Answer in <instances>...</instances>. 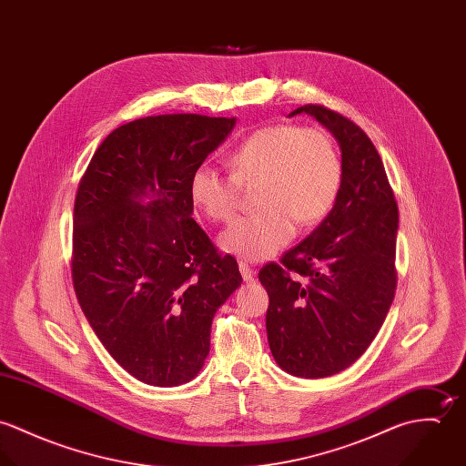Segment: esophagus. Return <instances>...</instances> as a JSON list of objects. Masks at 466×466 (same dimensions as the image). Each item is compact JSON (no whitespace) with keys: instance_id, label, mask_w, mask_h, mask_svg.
I'll use <instances>...</instances> for the list:
<instances>
[{"instance_id":"esophagus-1","label":"esophagus","mask_w":466,"mask_h":466,"mask_svg":"<svg viewBox=\"0 0 466 466\" xmlns=\"http://www.w3.org/2000/svg\"><path fill=\"white\" fill-rule=\"evenodd\" d=\"M238 268H240V274H242L244 281H253L255 279V268L253 267L248 266L246 262H240Z\"/></svg>"}]
</instances>
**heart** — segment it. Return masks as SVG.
Segmentation results:
<instances>
[{"mask_svg": "<svg viewBox=\"0 0 466 466\" xmlns=\"http://www.w3.org/2000/svg\"><path fill=\"white\" fill-rule=\"evenodd\" d=\"M231 174L200 165L190 177V199L209 220H229L240 187H258L253 215L237 218L220 237L222 251L258 262L290 242L296 224H319L333 208L342 163L332 136L318 127L268 126L251 134L229 156Z\"/></svg>", "mask_w": 466, "mask_h": 466, "instance_id": "heart-1", "label": "heart"}]
</instances>
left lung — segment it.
<instances>
[{"instance_id":"1","label":"left lung","mask_w":466,"mask_h":466,"mask_svg":"<svg viewBox=\"0 0 466 466\" xmlns=\"http://www.w3.org/2000/svg\"><path fill=\"white\" fill-rule=\"evenodd\" d=\"M339 143L342 181L327 218L279 264L262 267L268 348L301 379L351 366L380 330L397 290L399 208L382 159L359 126L318 104L298 107Z\"/></svg>"}]
</instances>
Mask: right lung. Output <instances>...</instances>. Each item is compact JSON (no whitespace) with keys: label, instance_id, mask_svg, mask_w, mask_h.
Masks as SVG:
<instances>
[{"label":"right lung","instance_id":"right-lung-1","mask_svg":"<svg viewBox=\"0 0 466 466\" xmlns=\"http://www.w3.org/2000/svg\"><path fill=\"white\" fill-rule=\"evenodd\" d=\"M237 118L159 115L109 134L80 179L71 276L80 309L111 357L139 382L172 388L198 377L211 321L238 289L192 218L190 177Z\"/></svg>","mask_w":466,"mask_h":466}]
</instances>
